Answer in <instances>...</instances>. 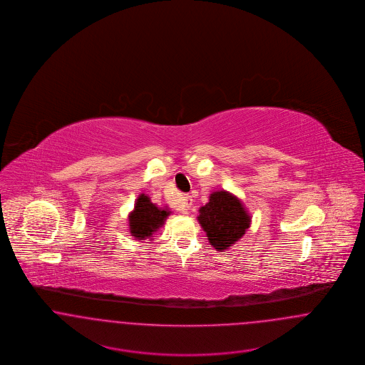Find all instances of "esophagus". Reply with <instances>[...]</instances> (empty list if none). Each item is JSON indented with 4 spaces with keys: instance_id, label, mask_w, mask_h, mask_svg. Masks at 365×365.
Returning a JSON list of instances; mask_svg holds the SVG:
<instances>
[{
    "instance_id": "34e87169",
    "label": "esophagus",
    "mask_w": 365,
    "mask_h": 365,
    "mask_svg": "<svg viewBox=\"0 0 365 365\" xmlns=\"http://www.w3.org/2000/svg\"><path fill=\"white\" fill-rule=\"evenodd\" d=\"M191 205H192V200H191V195H183L182 197V205H180V208H182V212L183 213H187L189 212V209H190Z\"/></svg>"
}]
</instances>
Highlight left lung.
I'll use <instances>...</instances> for the list:
<instances>
[{
  "instance_id": "left-lung-1",
  "label": "left lung",
  "mask_w": 365,
  "mask_h": 365,
  "mask_svg": "<svg viewBox=\"0 0 365 365\" xmlns=\"http://www.w3.org/2000/svg\"><path fill=\"white\" fill-rule=\"evenodd\" d=\"M197 217L208 241L217 252L228 250L246 234L252 217L242 201L226 190L213 191Z\"/></svg>"
}]
</instances>
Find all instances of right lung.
I'll use <instances>...</instances> for the list:
<instances>
[{"instance_id": "add662e5", "label": "right lung", "mask_w": 365, "mask_h": 365, "mask_svg": "<svg viewBox=\"0 0 365 365\" xmlns=\"http://www.w3.org/2000/svg\"><path fill=\"white\" fill-rule=\"evenodd\" d=\"M173 212L170 209L161 208L150 201L146 194H139L134 209L128 213V230L131 237L137 241H152L153 235L164 226L167 217Z\"/></svg>"}]
</instances>
